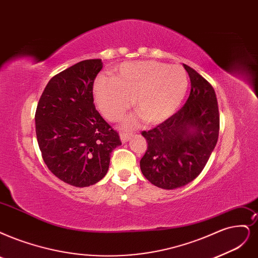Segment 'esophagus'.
<instances>
[{
  "label": "esophagus",
  "mask_w": 258,
  "mask_h": 258,
  "mask_svg": "<svg viewBox=\"0 0 258 258\" xmlns=\"http://www.w3.org/2000/svg\"><path fill=\"white\" fill-rule=\"evenodd\" d=\"M130 135L128 134H125V133H121L120 134V139L121 141L123 142V144H125V142H127L130 140Z\"/></svg>",
  "instance_id": "obj_1"
}]
</instances>
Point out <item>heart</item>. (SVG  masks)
Returning a JSON list of instances; mask_svg holds the SVG:
<instances>
[{"label":"heart","mask_w":258,"mask_h":258,"mask_svg":"<svg viewBox=\"0 0 258 258\" xmlns=\"http://www.w3.org/2000/svg\"><path fill=\"white\" fill-rule=\"evenodd\" d=\"M187 88L183 67L146 60L121 64L113 80L101 76L94 84V98L103 116L110 121L121 119L134 99L138 113L124 121V127L133 128L142 119L158 124L170 118L182 104Z\"/></svg>","instance_id":"obj_1"}]
</instances>
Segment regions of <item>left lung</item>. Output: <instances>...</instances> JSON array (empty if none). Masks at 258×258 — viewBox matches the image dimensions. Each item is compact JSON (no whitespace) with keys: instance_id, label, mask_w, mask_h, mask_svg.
Returning <instances> with one entry per match:
<instances>
[{"instance_id":"8db88e82","label":"left lung","mask_w":258,"mask_h":258,"mask_svg":"<svg viewBox=\"0 0 258 258\" xmlns=\"http://www.w3.org/2000/svg\"><path fill=\"white\" fill-rule=\"evenodd\" d=\"M184 68L191 83L185 105L153 130L141 133L148 142L141 172L150 183L168 190L187 185L202 172L220 127L213 86L189 66Z\"/></svg>"}]
</instances>
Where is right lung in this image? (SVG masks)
<instances>
[{
  "instance_id": "1",
  "label": "right lung",
  "mask_w": 258,
  "mask_h": 258,
  "mask_svg": "<svg viewBox=\"0 0 258 258\" xmlns=\"http://www.w3.org/2000/svg\"><path fill=\"white\" fill-rule=\"evenodd\" d=\"M101 59H87L56 74L38 102L35 123L42 158L51 172L74 187L94 185L106 175L120 137L93 104Z\"/></svg>"
}]
</instances>
